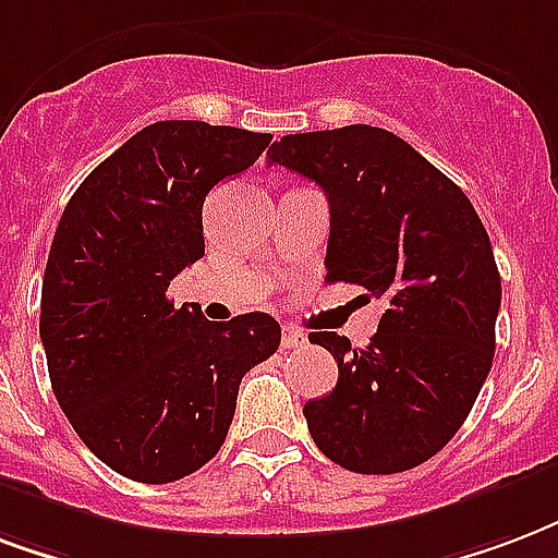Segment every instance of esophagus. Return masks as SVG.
<instances>
[{
  "mask_svg": "<svg viewBox=\"0 0 558 558\" xmlns=\"http://www.w3.org/2000/svg\"><path fill=\"white\" fill-rule=\"evenodd\" d=\"M307 342V333H301L299 328H292V325H283V331H280V345L283 349H301Z\"/></svg>",
  "mask_w": 558,
  "mask_h": 558,
  "instance_id": "34e87169",
  "label": "esophagus"
}]
</instances>
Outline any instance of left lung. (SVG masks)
I'll return each instance as SVG.
<instances>
[{"mask_svg":"<svg viewBox=\"0 0 558 558\" xmlns=\"http://www.w3.org/2000/svg\"><path fill=\"white\" fill-rule=\"evenodd\" d=\"M271 162L328 197V280L387 301L363 349L311 333L340 366L331 393L304 405L311 437L354 473L416 468L452 440L494 363L502 290L488 233L447 174L378 126L283 135Z\"/></svg>","mask_w":558,"mask_h":558,"instance_id":"8db88e82","label":"left lung"}]
</instances>
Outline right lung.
Wrapping results in <instances>:
<instances>
[{
	"label": "right lung",
	"mask_w": 558,
	"mask_h": 558,
	"mask_svg": "<svg viewBox=\"0 0 558 558\" xmlns=\"http://www.w3.org/2000/svg\"><path fill=\"white\" fill-rule=\"evenodd\" d=\"M268 132L159 121L73 192L49 247L40 342L82 444L135 482L195 473L225 444L239 381L278 352L268 313L209 322L171 280L204 257V201L266 150Z\"/></svg>",
	"instance_id": "right-lung-1"
}]
</instances>
